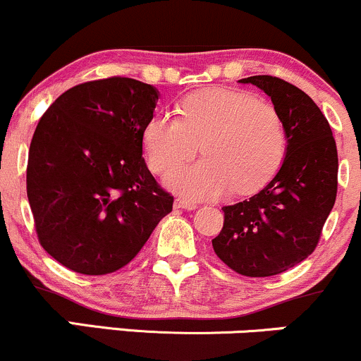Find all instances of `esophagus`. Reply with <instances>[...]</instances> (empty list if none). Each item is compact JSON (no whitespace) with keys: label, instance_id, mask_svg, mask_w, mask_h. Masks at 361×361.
Instances as JSON below:
<instances>
[{"label":"esophagus","instance_id":"obj_1","mask_svg":"<svg viewBox=\"0 0 361 361\" xmlns=\"http://www.w3.org/2000/svg\"><path fill=\"white\" fill-rule=\"evenodd\" d=\"M173 208L188 209V212H192V209L197 208V204H196V202L185 201V200H176V201H173Z\"/></svg>","mask_w":361,"mask_h":361}]
</instances>
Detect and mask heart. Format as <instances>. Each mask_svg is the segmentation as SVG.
Masks as SVG:
<instances>
[{
    "label": "heart",
    "mask_w": 361,
    "mask_h": 361,
    "mask_svg": "<svg viewBox=\"0 0 361 361\" xmlns=\"http://www.w3.org/2000/svg\"><path fill=\"white\" fill-rule=\"evenodd\" d=\"M179 117L157 112L143 128L153 172L188 159L202 145L205 159L167 172L165 185L189 200L256 192L273 179L288 149V135L273 104L250 92L206 88L184 97Z\"/></svg>",
    "instance_id": "heart-1"
}]
</instances>
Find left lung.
<instances>
[{
  "label": "left lung",
  "mask_w": 361,
  "mask_h": 361,
  "mask_svg": "<svg viewBox=\"0 0 361 361\" xmlns=\"http://www.w3.org/2000/svg\"><path fill=\"white\" fill-rule=\"evenodd\" d=\"M261 88L278 109L288 149L276 176L257 194L225 206L216 256L250 278L274 276L314 252L338 191V149L314 100L285 80L259 75L238 80Z\"/></svg>",
  "instance_id": "obj_1"
}]
</instances>
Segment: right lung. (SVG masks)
I'll return each instance as SVG.
<instances>
[{
	"label": "right lung",
	"mask_w": 361,
	"mask_h": 361,
	"mask_svg": "<svg viewBox=\"0 0 361 361\" xmlns=\"http://www.w3.org/2000/svg\"><path fill=\"white\" fill-rule=\"evenodd\" d=\"M159 97L153 85L114 76L76 85L40 117L27 196L40 245L68 269L114 273L172 212L143 159Z\"/></svg>",
	"instance_id": "add662e5"
}]
</instances>
